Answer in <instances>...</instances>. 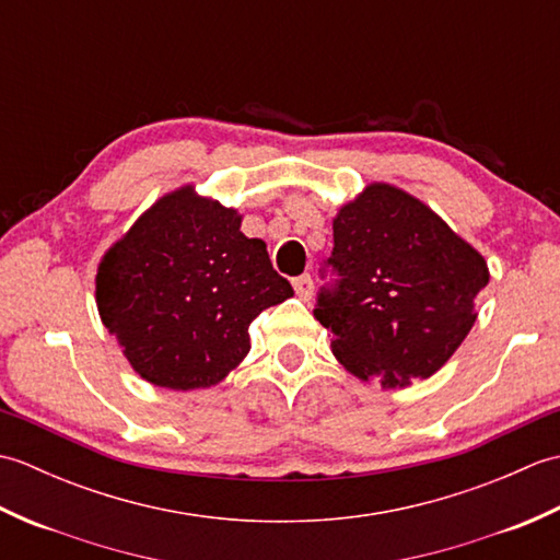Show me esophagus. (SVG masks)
I'll return each instance as SVG.
<instances>
[{
    "instance_id": "obj_1",
    "label": "esophagus",
    "mask_w": 560,
    "mask_h": 560,
    "mask_svg": "<svg viewBox=\"0 0 560 560\" xmlns=\"http://www.w3.org/2000/svg\"><path fill=\"white\" fill-rule=\"evenodd\" d=\"M293 289H295V295H299V299H303V301H307L313 295V277L311 273H303V277H299L293 281Z\"/></svg>"
}]
</instances>
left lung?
Masks as SVG:
<instances>
[{
  "mask_svg": "<svg viewBox=\"0 0 560 560\" xmlns=\"http://www.w3.org/2000/svg\"><path fill=\"white\" fill-rule=\"evenodd\" d=\"M313 315L349 373L383 387L431 377L477 319L489 283L483 257L419 199L368 185L335 219Z\"/></svg>",
  "mask_w": 560,
  "mask_h": 560,
  "instance_id": "obj_1",
  "label": "left lung"
}]
</instances>
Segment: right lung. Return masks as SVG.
<instances>
[{
  "label": "right lung",
  "instance_id": "add662e5",
  "mask_svg": "<svg viewBox=\"0 0 560 560\" xmlns=\"http://www.w3.org/2000/svg\"><path fill=\"white\" fill-rule=\"evenodd\" d=\"M291 295L237 211L192 187L159 199L96 277L103 325L141 377L168 389L217 385L249 351V323Z\"/></svg>",
  "mask_w": 560,
  "mask_h": 560
}]
</instances>
